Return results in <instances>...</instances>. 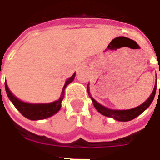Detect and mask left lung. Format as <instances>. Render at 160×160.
<instances>
[{
    "label": "left lung",
    "instance_id": "obj_1",
    "mask_svg": "<svg viewBox=\"0 0 160 160\" xmlns=\"http://www.w3.org/2000/svg\"><path fill=\"white\" fill-rule=\"evenodd\" d=\"M160 74V73H159ZM88 90V88H87ZM89 92V91H88ZM159 92H160V87H159ZM155 93H156V84H155L154 88H153V91L152 92L150 95V97L148 98L147 100L145 101L143 104H141V105H139L137 107L133 108V109H130V110H111V109H109V108H106L104 105L98 104L97 101L95 100L94 98L91 97L92 100V103H93L94 107L96 108L99 113H101L102 115H104L105 117H108V118H114L115 120L120 121V122H128V121L133 120L134 118H135L136 117H138L139 115H141L143 111H145L147 109H148L150 104H152V102L154 98ZM90 95V93H89Z\"/></svg>",
    "mask_w": 160,
    "mask_h": 160
}]
</instances>
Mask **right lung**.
Instances as JSON below:
<instances>
[{"mask_svg":"<svg viewBox=\"0 0 160 160\" xmlns=\"http://www.w3.org/2000/svg\"><path fill=\"white\" fill-rule=\"evenodd\" d=\"M74 77H75V73L66 80L62 88V95L59 99L49 104H29V103L19 100V98H17L11 92L8 85L5 83L6 92L8 94V97L11 100L12 104L25 118H28L30 120H42V119L52 117L53 115H55L59 111L62 106V101L64 97V90L67 86L73 81Z\"/></svg>","mask_w":160,"mask_h":160,"instance_id":"add662e5","label":"right lung"}]
</instances>
